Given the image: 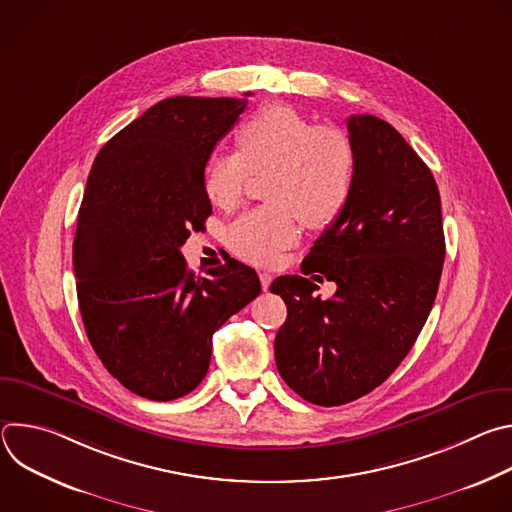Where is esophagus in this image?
<instances>
[{"instance_id": "esophagus-1", "label": "esophagus", "mask_w": 512, "mask_h": 512, "mask_svg": "<svg viewBox=\"0 0 512 512\" xmlns=\"http://www.w3.org/2000/svg\"><path fill=\"white\" fill-rule=\"evenodd\" d=\"M259 279H261V287H263V291H267V289H269V285H271V281H273V275H271V273H267V271H261V273H259Z\"/></svg>"}]
</instances>
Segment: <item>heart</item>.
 <instances>
[{
    "label": "heart",
    "instance_id": "heart-1",
    "mask_svg": "<svg viewBox=\"0 0 512 512\" xmlns=\"http://www.w3.org/2000/svg\"><path fill=\"white\" fill-rule=\"evenodd\" d=\"M350 137L332 125H314L289 105H271L237 131V154L214 156L204 172L210 202L237 208L249 174H267V206L235 221L227 233L229 249L255 265H271L300 239V218L308 227L332 223L344 208L354 178Z\"/></svg>",
    "mask_w": 512,
    "mask_h": 512
}]
</instances>
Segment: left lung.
Masks as SVG:
<instances>
[{"mask_svg": "<svg viewBox=\"0 0 512 512\" xmlns=\"http://www.w3.org/2000/svg\"><path fill=\"white\" fill-rule=\"evenodd\" d=\"M346 125L356 158L350 196L304 259L308 273L336 283V294L316 298V283L302 275L269 287L287 306L277 371L322 407L350 403L391 377L431 312L446 257L440 190L425 162L379 117L350 115Z\"/></svg>", "mask_w": 512, "mask_h": 512, "instance_id": "8db88e82", "label": "left lung"}]
</instances>
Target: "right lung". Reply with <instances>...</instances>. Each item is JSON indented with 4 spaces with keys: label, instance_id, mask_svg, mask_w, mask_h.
Wrapping results in <instances>:
<instances>
[{
    "label": "right lung",
    "instance_id": "obj_1",
    "mask_svg": "<svg viewBox=\"0 0 512 512\" xmlns=\"http://www.w3.org/2000/svg\"><path fill=\"white\" fill-rule=\"evenodd\" d=\"M247 97L164 99L91 168L72 243L79 308L105 369L139 397L194 391L212 334L261 291L255 269L235 259L194 275L180 253L212 212L204 168Z\"/></svg>",
    "mask_w": 512,
    "mask_h": 512
}]
</instances>
